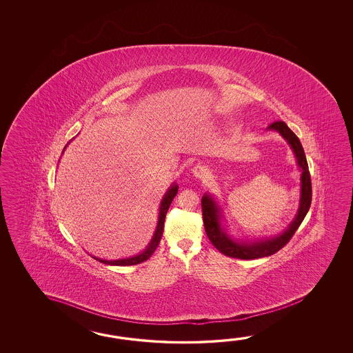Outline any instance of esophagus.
<instances>
[{
    "instance_id": "34e87169",
    "label": "esophagus",
    "mask_w": 353,
    "mask_h": 353,
    "mask_svg": "<svg viewBox=\"0 0 353 353\" xmlns=\"http://www.w3.org/2000/svg\"><path fill=\"white\" fill-rule=\"evenodd\" d=\"M193 174H194V176L199 178V179H205L210 175V170H208L207 166L196 165L193 168Z\"/></svg>"
}]
</instances>
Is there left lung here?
I'll return each mask as SVG.
<instances>
[{"label":"left lung","mask_w":353,"mask_h":353,"mask_svg":"<svg viewBox=\"0 0 353 353\" xmlns=\"http://www.w3.org/2000/svg\"><path fill=\"white\" fill-rule=\"evenodd\" d=\"M268 128L276 130L280 132V135L285 139L289 145L292 146L296 160H298V164L303 170L300 208L296 217L292 222V225H289V228L286 230L285 232L279 234L278 237L271 239V240L246 245V243L234 242L221 230L219 221H218L219 219L218 208L210 196L207 194L204 195L202 198V212L205 233H207L210 242L213 243V246L217 248L219 252H222L223 255L233 257V259L254 260V259H260V257H266V256L276 254L279 250H281L289 241L292 240L294 233L299 228L300 223L307 216V210L312 204V180H310L309 169H307V158H305V154H304L298 136L295 135L293 131L286 126L284 121H275L270 123Z\"/></svg>","instance_id":"obj_1"}]
</instances>
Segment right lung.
I'll use <instances>...</instances> for the list:
<instances>
[{"instance_id": "right-lung-1", "label": "right lung", "mask_w": 353, "mask_h": 353, "mask_svg": "<svg viewBox=\"0 0 353 353\" xmlns=\"http://www.w3.org/2000/svg\"><path fill=\"white\" fill-rule=\"evenodd\" d=\"M176 193H178V185H173V187L168 190L165 196L163 198V202H161V205H160V214H159L157 231H155V234H154V237L151 240L150 245L143 251V254L134 256V257H130V259L114 260V261H107V260H101V259H96V257L94 259L98 260L99 263H107V265H117V266H130V265H137V263L146 261L154 254V251L157 250V248H158L160 239H161L163 232H164V222H165L166 213H168V210H169L170 204L173 202L174 196L176 195Z\"/></svg>"}]
</instances>
